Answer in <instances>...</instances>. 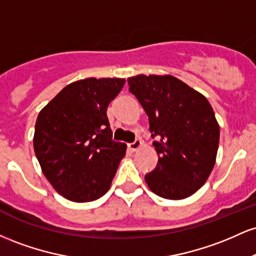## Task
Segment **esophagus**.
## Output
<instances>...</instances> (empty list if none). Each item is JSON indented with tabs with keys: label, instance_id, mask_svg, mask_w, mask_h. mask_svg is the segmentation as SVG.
Here are the masks:
<instances>
[{
	"label": "esophagus",
	"instance_id": "34e87169",
	"mask_svg": "<svg viewBox=\"0 0 256 256\" xmlns=\"http://www.w3.org/2000/svg\"><path fill=\"white\" fill-rule=\"evenodd\" d=\"M140 146H142V142H140V140H136L134 142H132L128 144V149H130L131 152H136L137 149L140 148Z\"/></svg>",
	"mask_w": 256,
	"mask_h": 256
}]
</instances>
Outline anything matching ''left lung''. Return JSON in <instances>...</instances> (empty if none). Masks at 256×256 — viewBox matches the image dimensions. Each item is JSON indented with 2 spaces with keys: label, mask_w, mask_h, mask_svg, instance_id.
Returning a JSON list of instances; mask_svg holds the SVG:
<instances>
[{
  "label": "left lung",
  "mask_w": 256,
  "mask_h": 256,
  "mask_svg": "<svg viewBox=\"0 0 256 256\" xmlns=\"http://www.w3.org/2000/svg\"><path fill=\"white\" fill-rule=\"evenodd\" d=\"M149 118L158 165L146 174L160 198L182 200L206 183L219 146V125L202 94L173 76L140 74L128 79Z\"/></svg>",
  "instance_id": "1"
}]
</instances>
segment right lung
<instances>
[{"label": "right lung", "mask_w": 256, "mask_h": 256, "mask_svg": "<svg viewBox=\"0 0 256 256\" xmlns=\"http://www.w3.org/2000/svg\"><path fill=\"white\" fill-rule=\"evenodd\" d=\"M122 78H86L64 86L37 116L34 148L43 174L73 202H90L110 189L125 143L112 140L107 107Z\"/></svg>", "instance_id": "add662e5"}]
</instances>
